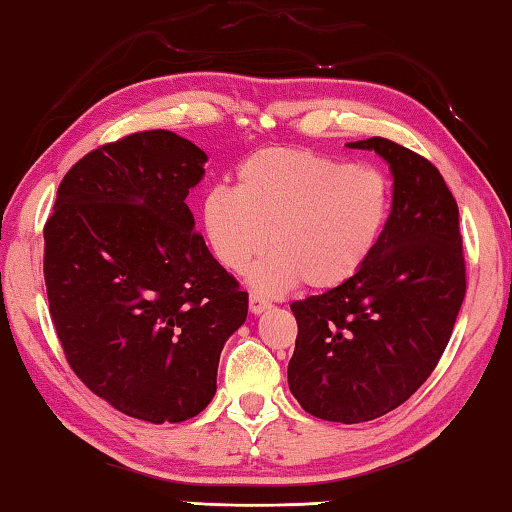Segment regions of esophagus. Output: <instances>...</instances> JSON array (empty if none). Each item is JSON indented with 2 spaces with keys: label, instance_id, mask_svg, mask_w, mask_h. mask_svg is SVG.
<instances>
[{
  "label": "esophagus",
  "instance_id": "34e87169",
  "mask_svg": "<svg viewBox=\"0 0 512 512\" xmlns=\"http://www.w3.org/2000/svg\"><path fill=\"white\" fill-rule=\"evenodd\" d=\"M248 305H250V314H264L266 309H271V302L264 300L262 296H257V293H250L248 298Z\"/></svg>",
  "mask_w": 512,
  "mask_h": 512
}]
</instances>
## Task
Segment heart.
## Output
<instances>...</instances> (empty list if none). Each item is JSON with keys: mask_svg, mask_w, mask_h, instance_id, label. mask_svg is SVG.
<instances>
[{"mask_svg": "<svg viewBox=\"0 0 512 512\" xmlns=\"http://www.w3.org/2000/svg\"><path fill=\"white\" fill-rule=\"evenodd\" d=\"M393 212V185L377 167L311 149H264L237 169V189L203 198V230L223 268L250 271V287L282 296L302 282L341 289L379 250Z\"/></svg>", "mask_w": 512, "mask_h": 512, "instance_id": "b5f03b06", "label": "heart"}]
</instances>
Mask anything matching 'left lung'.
Returning <instances> with one entry per match:
<instances>
[{"mask_svg":"<svg viewBox=\"0 0 512 512\" xmlns=\"http://www.w3.org/2000/svg\"><path fill=\"white\" fill-rule=\"evenodd\" d=\"M375 151L393 176V212L359 277L293 302L289 388L320 420L357 424L397 409L436 368L465 298L458 205L440 171L384 137Z\"/></svg>","mask_w":512,"mask_h":512,"instance_id":"left-lung-1","label":"left lung"}]
</instances>
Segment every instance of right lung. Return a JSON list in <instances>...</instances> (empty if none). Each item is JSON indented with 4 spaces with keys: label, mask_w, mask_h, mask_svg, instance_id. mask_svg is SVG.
I'll list each match as a JSON object with an SVG mask.
<instances>
[{
    "label": "right lung",
    "mask_w": 512,
    "mask_h": 512,
    "mask_svg": "<svg viewBox=\"0 0 512 512\" xmlns=\"http://www.w3.org/2000/svg\"><path fill=\"white\" fill-rule=\"evenodd\" d=\"M205 151L171 131L101 146L67 171L45 225L49 314L69 366L117 411L183 422L216 393L248 293L194 232Z\"/></svg>",
    "instance_id": "obj_1"
}]
</instances>
